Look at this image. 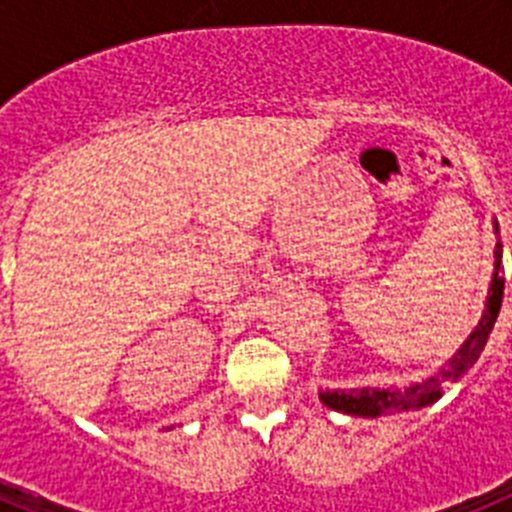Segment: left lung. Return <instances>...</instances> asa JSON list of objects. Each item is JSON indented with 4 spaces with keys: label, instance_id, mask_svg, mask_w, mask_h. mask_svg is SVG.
Masks as SVG:
<instances>
[{
    "label": "left lung",
    "instance_id": "1",
    "mask_svg": "<svg viewBox=\"0 0 512 512\" xmlns=\"http://www.w3.org/2000/svg\"><path fill=\"white\" fill-rule=\"evenodd\" d=\"M495 233H500L497 220L492 223ZM503 243L497 238L495 243V269H492L490 289H487L485 310L477 325L472 328L464 343L456 348L451 359L441 364L436 372L425 374V377L413 379L410 384H392V387H354V390H325L320 392V402L325 408L336 410V413L356 415V418H382V415H395V413H413V410H423L433 402L443 397V390L449 384L459 382L464 374L477 364V359L485 351V343L490 338L495 320L500 315V305H503V292H505V279L503 271Z\"/></svg>",
    "mask_w": 512,
    "mask_h": 512
}]
</instances>
